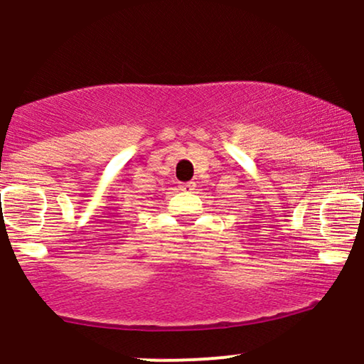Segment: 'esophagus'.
Here are the masks:
<instances>
[{
    "mask_svg": "<svg viewBox=\"0 0 364 364\" xmlns=\"http://www.w3.org/2000/svg\"><path fill=\"white\" fill-rule=\"evenodd\" d=\"M179 188H181V190H185V191L193 190V188H195V181H186V183H181V185H179Z\"/></svg>",
    "mask_w": 364,
    "mask_h": 364,
    "instance_id": "1",
    "label": "esophagus"
}]
</instances>
